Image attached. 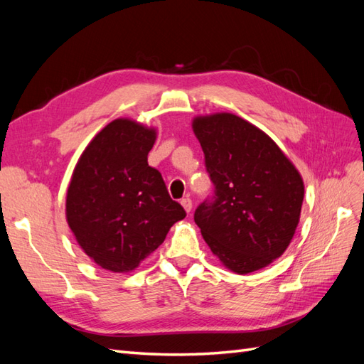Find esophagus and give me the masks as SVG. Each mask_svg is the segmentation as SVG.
<instances>
[{
  "label": "esophagus",
  "mask_w": 364,
  "mask_h": 364,
  "mask_svg": "<svg viewBox=\"0 0 364 364\" xmlns=\"http://www.w3.org/2000/svg\"><path fill=\"white\" fill-rule=\"evenodd\" d=\"M181 205L183 206V209L186 213H191V209H193V202H191V199H188V197H186V199H182L181 200Z\"/></svg>",
  "instance_id": "1"
}]
</instances>
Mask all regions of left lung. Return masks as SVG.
<instances>
[{
  "instance_id": "obj_1",
  "label": "left lung",
  "mask_w": 364,
  "mask_h": 364,
  "mask_svg": "<svg viewBox=\"0 0 364 364\" xmlns=\"http://www.w3.org/2000/svg\"><path fill=\"white\" fill-rule=\"evenodd\" d=\"M214 186L194 213L206 245L226 269L247 274L287 250L301 218L304 181L267 134L229 112L193 119Z\"/></svg>"
}]
</instances>
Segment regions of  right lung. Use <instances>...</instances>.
<instances>
[{"instance_id": "1", "label": "right lung", "mask_w": 364, "mask_h": 364, "mask_svg": "<svg viewBox=\"0 0 364 364\" xmlns=\"http://www.w3.org/2000/svg\"><path fill=\"white\" fill-rule=\"evenodd\" d=\"M155 141V127L117 118L75 164L65 203L67 222L83 252L105 270H135L186 215L147 162Z\"/></svg>"}]
</instances>
